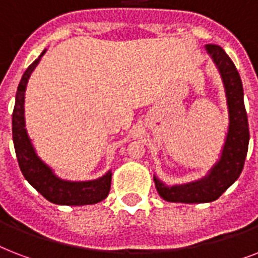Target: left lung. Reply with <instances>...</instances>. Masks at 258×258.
Here are the masks:
<instances>
[{
	"label": "left lung",
	"instance_id": "obj_1",
	"mask_svg": "<svg viewBox=\"0 0 258 258\" xmlns=\"http://www.w3.org/2000/svg\"><path fill=\"white\" fill-rule=\"evenodd\" d=\"M206 52L220 71L229 111V130L220 161L202 179L184 184L167 186L154 176L159 196L167 202L205 204L218 200L244 169L249 145V125L244 104V89L236 66L220 45L208 44Z\"/></svg>",
	"mask_w": 258,
	"mask_h": 258
}]
</instances>
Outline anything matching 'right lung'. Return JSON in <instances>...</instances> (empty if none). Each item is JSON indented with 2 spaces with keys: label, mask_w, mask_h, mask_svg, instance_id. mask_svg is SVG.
Instances as JSON below:
<instances>
[{
  "label": "right lung",
  "mask_w": 258,
  "mask_h": 258,
  "mask_svg": "<svg viewBox=\"0 0 258 258\" xmlns=\"http://www.w3.org/2000/svg\"><path fill=\"white\" fill-rule=\"evenodd\" d=\"M42 52L38 58H36L28 70L24 72L17 93H16V104L12 117V131H13V143L18 166L21 169L25 179L41 194L44 198L56 205H70V206H82V205L97 204L105 200L111 187V176L112 172L108 171L99 179L87 180V182H71L60 179L53 174L50 167L37 157L34 151L25 128V117H24V103H25V89L30 74L41 60Z\"/></svg>",
  "instance_id": "right-lung-1"
}]
</instances>
